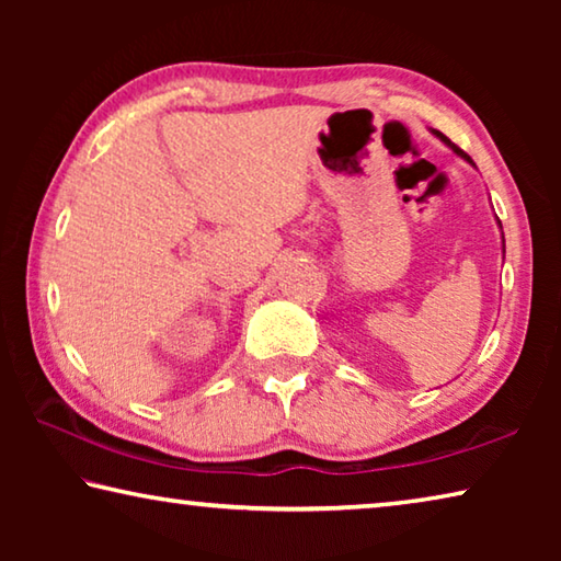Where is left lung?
I'll return each mask as SVG.
<instances>
[{
	"label": "left lung",
	"mask_w": 561,
	"mask_h": 561,
	"mask_svg": "<svg viewBox=\"0 0 561 561\" xmlns=\"http://www.w3.org/2000/svg\"><path fill=\"white\" fill-rule=\"evenodd\" d=\"M433 136H435V138H440V140H443V144H445V146H448V148L453 150V153H455V156H458V158H462V160H465V163H470V165L474 168V163H472V160H470V156H468V153H462V150H460L458 146H455V144H450V140H448V138H445V136H443V133H438V130H433ZM497 225H500V220H497ZM500 230H502V225H500ZM502 257H505V234H502Z\"/></svg>",
	"instance_id": "1"
}]
</instances>
